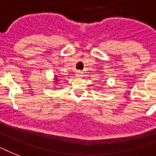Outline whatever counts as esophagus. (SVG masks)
I'll list each match as a JSON object with an SVG mask.
<instances>
[{
	"instance_id": "esophagus-1",
	"label": "esophagus",
	"mask_w": 156,
	"mask_h": 156,
	"mask_svg": "<svg viewBox=\"0 0 156 156\" xmlns=\"http://www.w3.org/2000/svg\"><path fill=\"white\" fill-rule=\"evenodd\" d=\"M75 76L77 78H82L83 77V72H81V71H76L75 73Z\"/></svg>"
}]
</instances>
